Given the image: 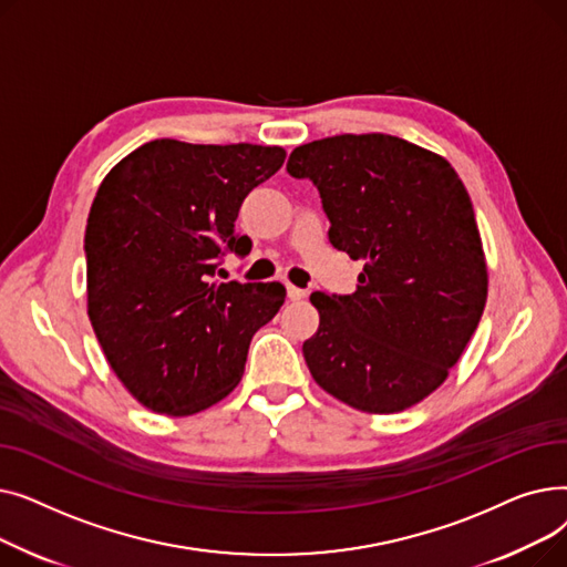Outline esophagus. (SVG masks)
Segmentation results:
<instances>
[{"label": "esophagus", "mask_w": 567, "mask_h": 567, "mask_svg": "<svg viewBox=\"0 0 567 567\" xmlns=\"http://www.w3.org/2000/svg\"><path fill=\"white\" fill-rule=\"evenodd\" d=\"M287 296L291 301H301V299H306V289H301V287H293V285H287Z\"/></svg>", "instance_id": "1"}]
</instances>
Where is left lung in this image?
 <instances>
[{
	"label": "left lung",
	"mask_w": 567,
	"mask_h": 567,
	"mask_svg": "<svg viewBox=\"0 0 567 567\" xmlns=\"http://www.w3.org/2000/svg\"><path fill=\"white\" fill-rule=\"evenodd\" d=\"M331 244L363 261L351 296L315 291L303 342L312 379L365 413H398L449 379L487 303V261L471 197L443 156L395 135H333L296 146Z\"/></svg>",
	"instance_id": "8db88e82"
}]
</instances>
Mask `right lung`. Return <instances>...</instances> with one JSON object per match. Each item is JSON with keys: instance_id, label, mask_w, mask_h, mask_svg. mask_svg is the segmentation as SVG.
Returning <instances> with one entry per match:
<instances>
[{"instance_id": "1", "label": "right lung", "mask_w": 567, "mask_h": 567, "mask_svg": "<svg viewBox=\"0 0 567 567\" xmlns=\"http://www.w3.org/2000/svg\"><path fill=\"white\" fill-rule=\"evenodd\" d=\"M282 146L154 140L118 161L86 218V315L114 374L146 409L199 413L227 398L252 336L285 303L280 282H212L234 223L285 163Z\"/></svg>"}]
</instances>
